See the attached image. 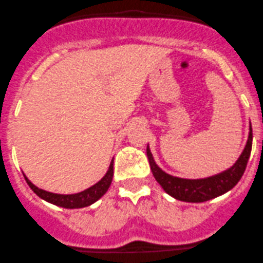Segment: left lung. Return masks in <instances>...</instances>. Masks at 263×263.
<instances>
[{
	"mask_svg": "<svg viewBox=\"0 0 263 263\" xmlns=\"http://www.w3.org/2000/svg\"><path fill=\"white\" fill-rule=\"evenodd\" d=\"M252 139H253V134H252L251 125L246 148L242 149L241 155L236 160V162L227 171L216 174V176L208 177V178L186 179L165 173L155 162L148 146H147V157H148L149 166H151L155 179L159 182V184L164 189L166 194L173 196L174 199L181 200V201L204 202L226 194L232 187L236 186V183L244 174L249 156H251Z\"/></svg>",
	"mask_w": 263,
	"mask_h": 263,
	"instance_id": "obj_1",
	"label": "left lung"
}]
</instances>
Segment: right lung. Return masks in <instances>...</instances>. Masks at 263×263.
<instances>
[{
  "label": "right lung",
  "mask_w": 263,
  "mask_h": 263,
  "mask_svg": "<svg viewBox=\"0 0 263 263\" xmlns=\"http://www.w3.org/2000/svg\"><path fill=\"white\" fill-rule=\"evenodd\" d=\"M112 177H114V160H112L111 164H109L107 173L104 174V177L98 182V183L89 187V189L84 190V191L79 192V194L71 195L54 194V192L45 191V190L39 189L37 186H34L26 176H24V178H26L27 183L31 187L32 191H33L39 197L44 199L45 201L50 202V204L58 205V206H62V208L66 209H79L89 206V205L94 204L97 200L101 199V197L106 194L107 190L109 189V186H111Z\"/></svg>",
  "instance_id": "1"
}]
</instances>
